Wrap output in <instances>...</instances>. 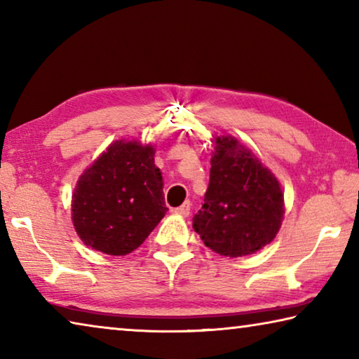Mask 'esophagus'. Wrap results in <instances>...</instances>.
I'll return each instance as SVG.
<instances>
[{"label": "esophagus", "instance_id": "esophagus-1", "mask_svg": "<svg viewBox=\"0 0 359 359\" xmlns=\"http://www.w3.org/2000/svg\"><path fill=\"white\" fill-rule=\"evenodd\" d=\"M190 209H191V203L190 201H185L184 204L179 205V208H175L174 212H175V214H179V215L188 217V215H190Z\"/></svg>", "mask_w": 359, "mask_h": 359}]
</instances>
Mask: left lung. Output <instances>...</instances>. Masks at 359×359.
<instances>
[{
	"label": "left lung",
	"mask_w": 359,
	"mask_h": 359,
	"mask_svg": "<svg viewBox=\"0 0 359 359\" xmlns=\"http://www.w3.org/2000/svg\"><path fill=\"white\" fill-rule=\"evenodd\" d=\"M210 180L193 228L205 247L238 258L272 242L283 217L277 179L233 137H217Z\"/></svg>",
	"instance_id": "obj_1"
}]
</instances>
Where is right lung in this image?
Instances as JSON below:
<instances>
[{"instance_id":"add662e5","label":"right lung","mask_w":359,"mask_h":359,"mask_svg":"<svg viewBox=\"0 0 359 359\" xmlns=\"http://www.w3.org/2000/svg\"><path fill=\"white\" fill-rule=\"evenodd\" d=\"M151 145L117 141L79 179L72 223L85 245L126 255L142 244L168 208Z\"/></svg>"}]
</instances>
